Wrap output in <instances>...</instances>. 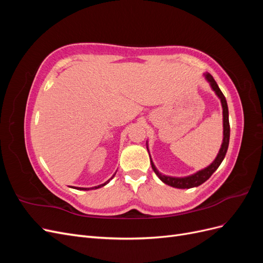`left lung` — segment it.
Instances as JSON below:
<instances>
[{
	"label": "left lung",
	"instance_id": "1",
	"mask_svg": "<svg viewBox=\"0 0 263 263\" xmlns=\"http://www.w3.org/2000/svg\"><path fill=\"white\" fill-rule=\"evenodd\" d=\"M205 78L208 79V81L211 83L212 89L215 91V93L217 94V97L220 99L221 102V106H222V122H224V138H222V144L221 147L219 149V153L216 157V159L213 161V163L211 165H209L208 168H205L201 171L196 172L195 174H192L190 177H185V178H172V177H166L159 172L156 166L154 164V162L151 161L150 158V162H151V166L155 171V173L158 176V178L160 179L165 184H168L170 186L173 187H178V189H190V187H194V186H198L201 185L202 183H204L206 180H209L211 178L212 174L217 170L218 166L220 165L221 161L224 160V158L226 156L227 149H228V145H229V135H230V127H229V119H228V106H227V102L226 99L224 97V94L220 91V89L218 87L216 81L214 80V78L212 74L210 73H205Z\"/></svg>",
	"mask_w": 263,
	"mask_h": 263
}]
</instances>
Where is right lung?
Listing matches in <instances>:
<instances>
[{
    "label": "right lung",
    "instance_id": "obj_1",
    "mask_svg": "<svg viewBox=\"0 0 263 263\" xmlns=\"http://www.w3.org/2000/svg\"><path fill=\"white\" fill-rule=\"evenodd\" d=\"M114 176H115V174H114ZM114 176L112 177V178H110V179H113L114 178ZM109 182V180L107 181V182H105L104 183V184H101V185H98V186H94V187H91V189H86V187H74V189H77V190H83V191H89V190H93V189H99V187H102V186H104L105 184H107V183Z\"/></svg>",
    "mask_w": 263,
    "mask_h": 263
}]
</instances>
